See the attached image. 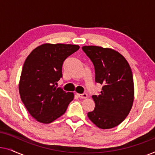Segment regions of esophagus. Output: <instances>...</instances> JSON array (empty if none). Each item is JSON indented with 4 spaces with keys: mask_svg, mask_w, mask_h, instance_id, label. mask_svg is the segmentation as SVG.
<instances>
[{
    "mask_svg": "<svg viewBox=\"0 0 155 155\" xmlns=\"http://www.w3.org/2000/svg\"><path fill=\"white\" fill-rule=\"evenodd\" d=\"M77 95L81 99L87 98V94H86V93H83V94H77Z\"/></svg>",
    "mask_w": 155,
    "mask_h": 155,
    "instance_id": "34e87169",
    "label": "esophagus"
}]
</instances>
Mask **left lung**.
Wrapping results in <instances>:
<instances>
[{"label":"left lung","instance_id":"1","mask_svg":"<svg viewBox=\"0 0 155 155\" xmlns=\"http://www.w3.org/2000/svg\"><path fill=\"white\" fill-rule=\"evenodd\" d=\"M82 48L94 65L95 82L103 85L99 94L92 97L95 107L87 113L88 118L99 128H114L124 121L132 108V71L126 59L115 50L97 46Z\"/></svg>","mask_w":155,"mask_h":155}]
</instances>
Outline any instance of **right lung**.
<instances>
[{
    "label": "right lung",
    "mask_w": 155,
    "mask_h": 155,
    "mask_svg": "<svg viewBox=\"0 0 155 155\" xmlns=\"http://www.w3.org/2000/svg\"><path fill=\"white\" fill-rule=\"evenodd\" d=\"M80 48L78 45L44 44L27 56L21 73L19 92L27 111L37 121L50 124L66 111L73 92L56 88L62 78L64 61Z\"/></svg>",
    "instance_id": "1"
}]
</instances>
